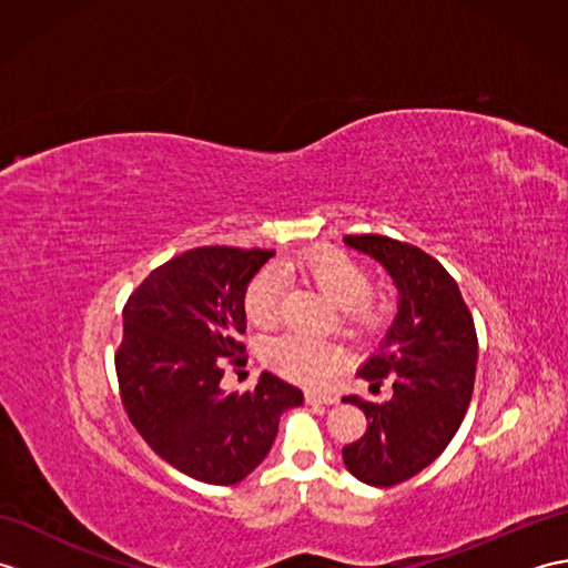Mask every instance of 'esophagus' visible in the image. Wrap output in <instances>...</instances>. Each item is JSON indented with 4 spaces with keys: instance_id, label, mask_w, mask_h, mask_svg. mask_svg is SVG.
Wrapping results in <instances>:
<instances>
[{
    "instance_id": "obj_1",
    "label": "esophagus",
    "mask_w": 568,
    "mask_h": 568,
    "mask_svg": "<svg viewBox=\"0 0 568 568\" xmlns=\"http://www.w3.org/2000/svg\"><path fill=\"white\" fill-rule=\"evenodd\" d=\"M305 403H307V405H334V403H336V395L307 390V393H305Z\"/></svg>"
}]
</instances>
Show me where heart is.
<instances>
[{
	"mask_svg": "<svg viewBox=\"0 0 568 568\" xmlns=\"http://www.w3.org/2000/svg\"><path fill=\"white\" fill-rule=\"evenodd\" d=\"M281 273L297 277L339 307V322L354 334L376 332L388 315L385 297L373 295V277L348 251L334 246H315L300 256L283 261ZM244 312L253 327L273 329L281 322L283 312V283L273 273H261L253 277L244 293ZM339 348L327 342L307 339L300 334L277 336L263 348L265 364L281 376L303 385H317L329 376V371L339 364Z\"/></svg>",
	"mask_w": 568,
	"mask_h": 568,
	"instance_id": "1",
	"label": "heart"
}]
</instances>
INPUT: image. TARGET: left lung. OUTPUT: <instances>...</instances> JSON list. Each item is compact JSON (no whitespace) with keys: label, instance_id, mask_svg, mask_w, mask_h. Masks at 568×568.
Segmentation results:
<instances>
[{"label":"left lung","instance_id":"obj_1","mask_svg":"<svg viewBox=\"0 0 568 568\" xmlns=\"http://www.w3.org/2000/svg\"><path fill=\"white\" fill-rule=\"evenodd\" d=\"M348 246L381 261L400 291L393 327L361 378L371 390L390 381L388 403L342 397L364 409L368 429L342 449L344 464L368 486L390 488L437 458L468 409L476 381L478 336L462 291L429 253L381 234H352Z\"/></svg>","mask_w":568,"mask_h":568}]
</instances>
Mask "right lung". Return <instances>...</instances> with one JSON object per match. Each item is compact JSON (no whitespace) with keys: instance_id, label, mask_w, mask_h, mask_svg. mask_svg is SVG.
<instances>
[{"instance_id":"add662e5","label":"right lung","mask_w":568,"mask_h":568,"mask_svg":"<svg viewBox=\"0 0 568 568\" xmlns=\"http://www.w3.org/2000/svg\"><path fill=\"white\" fill-rule=\"evenodd\" d=\"M271 248L200 246L151 271L124 305L114 354L122 405L163 462L210 486H234L268 456L277 422L303 393L273 373L224 393V364L244 366V293Z\"/></svg>"}]
</instances>
